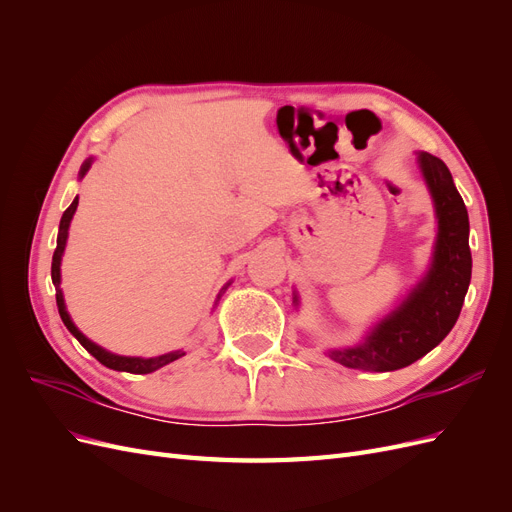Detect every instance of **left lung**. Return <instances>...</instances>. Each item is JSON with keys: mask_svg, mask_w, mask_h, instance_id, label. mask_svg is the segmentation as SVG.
<instances>
[{"mask_svg": "<svg viewBox=\"0 0 512 512\" xmlns=\"http://www.w3.org/2000/svg\"><path fill=\"white\" fill-rule=\"evenodd\" d=\"M416 164L438 222L431 262L421 280L389 314L371 324L359 344L327 350L329 359L344 367L395 371L412 365L451 333L466 299L472 277L468 209L440 158L418 151ZM299 303V292H294V307Z\"/></svg>", "mask_w": 512, "mask_h": 512, "instance_id": "obj_1", "label": "left lung"}]
</instances>
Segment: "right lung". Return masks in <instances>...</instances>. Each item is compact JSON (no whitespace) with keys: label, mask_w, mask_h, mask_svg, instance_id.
<instances>
[{"label":"right lung","mask_w":512,"mask_h":512,"mask_svg":"<svg viewBox=\"0 0 512 512\" xmlns=\"http://www.w3.org/2000/svg\"><path fill=\"white\" fill-rule=\"evenodd\" d=\"M91 162H94V158H87L79 170V179H83L87 175V170L91 168ZM76 207H79V196H76L72 200V205L64 211V215H61V222H59V232H57V247H55V254H53V265H51V277H53V286H55V297H57V309H59V316L61 320H64L66 329L79 339L81 346L89 352L94 354L96 359L106 365L108 369H115V371H128V374H151V371H156L168 363H173L177 359H181V356L185 354L183 350H173V352H166V354H160V356H151V359H143V356H123V354H115L111 350H106L102 346H98L96 342H91V339L87 335H83L79 331V327L72 322L68 309H66V301H64V292H61V258H64V252H66V243H68V230H70V222L74 218L76 213ZM230 286V282L220 290L218 299H215V305H218V301L222 299V294L226 292V288Z\"/></svg>","instance_id":"right-lung-1"}]
</instances>
